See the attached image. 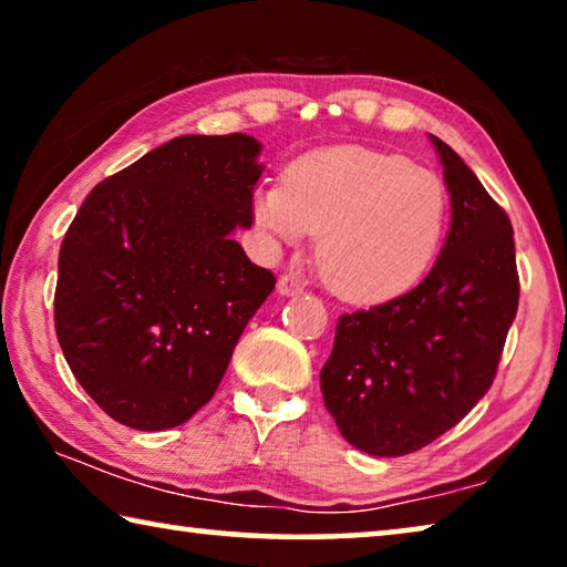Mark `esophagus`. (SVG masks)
I'll return each instance as SVG.
<instances>
[{
    "label": "esophagus",
    "mask_w": 567,
    "mask_h": 567,
    "mask_svg": "<svg viewBox=\"0 0 567 567\" xmlns=\"http://www.w3.org/2000/svg\"><path fill=\"white\" fill-rule=\"evenodd\" d=\"M277 290H280V295L290 297V295H300L305 290V285L292 275H282L280 280H277Z\"/></svg>",
    "instance_id": "1"
}]
</instances>
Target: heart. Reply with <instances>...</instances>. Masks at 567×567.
<instances>
[{
  "label": "heart",
  "instance_id": "heart-1",
  "mask_svg": "<svg viewBox=\"0 0 567 567\" xmlns=\"http://www.w3.org/2000/svg\"><path fill=\"white\" fill-rule=\"evenodd\" d=\"M447 189L433 169L388 152L340 145L297 159L287 185L255 192V223L270 243L318 233V267L350 302L408 292L443 239Z\"/></svg>",
  "mask_w": 567,
  "mask_h": 567
}]
</instances>
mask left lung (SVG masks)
I'll return each mask as SVG.
<instances>
[{"label": "left lung", "mask_w": 567, "mask_h": 567, "mask_svg": "<svg viewBox=\"0 0 567 567\" xmlns=\"http://www.w3.org/2000/svg\"><path fill=\"white\" fill-rule=\"evenodd\" d=\"M453 223L410 292L342 315L320 372L324 408L362 453L400 457L455 427L491 390L520 300L513 225L475 172L430 137Z\"/></svg>", "instance_id": "obj_1"}]
</instances>
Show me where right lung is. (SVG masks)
I'll use <instances>...</instances> for the list:
<instances>
[{"label":"right lung","mask_w":567,"mask_h":567,"mask_svg":"<svg viewBox=\"0 0 567 567\" xmlns=\"http://www.w3.org/2000/svg\"><path fill=\"white\" fill-rule=\"evenodd\" d=\"M262 145L185 134L107 177L60 249L54 328L84 392L122 425L177 427L213 400L275 275L233 239L252 227Z\"/></svg>","instance_id":"right-lung-1"}]
</instances>
